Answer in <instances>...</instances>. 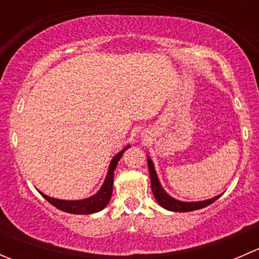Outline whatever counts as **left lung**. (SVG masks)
Segmentation results:
<instances>
[{
  "instance_id": "obj_1",
  "label": "left lung",
  "mask_w": 259,
  "mask_h": 259,
  "mask_svg": "<svg viewBox=\"0 0 259 259\" xmlns=\"http://www.w3.org/2000/svg\"><path fill=\"white\" fill-rule=\"evenodd\" d=\"M148 166H149V174H150V183H151V190H153V194L155 197L156 202L161 205L165 209L171 210V211H192L200 209V208H204L207 205L211 204L213 202H215L218 197H214L211 199L208 200H202V202H180V200L174 199L170 195L166 194L165 190L161 188L160 183H159L158 177H156L155 169H154L153 161L150 158H148Z\"/></svg>"
}]
</instances>
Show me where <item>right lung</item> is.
I'll return each mask as SVG.
<instances>
[{
    "label": "right lung",
    "instance_id": "1",
    "mask_svg": "<svg viewBox=\"0 0 259 259\" xmlns=\"http://www.w3.org/2000/svg\"><path fill=\"white\" fill-rule=\"evenodd\" d=\"M129 146H126L125 149H122L119 154L114 156L113 160H111L110 166H109V171L108 176H106L105 182H104L103 187L100 188L98 193L93 197L88 198V199H82V200H62V199H55V198L48 197L44 193L42 197L45 198L48 202L51 203L54 207L59 208V209L67 211V213H72V214H91V213H96V211H100L101 209L106 207V204L110 200L111 194H113V182H114V170L117 165V161L120 160L121 155L124 154V151Z\"/></svg>",
    "mask_w": 259,
    "mask_h": 259
}]
</instances>
